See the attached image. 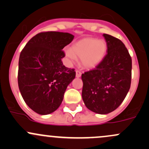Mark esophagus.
I'll return each instance as SVG.
<instances>
[{"label":"esophagus","instance_id":"obj_1","mask_svg":"<svg viewBox=\"0 0 149 149\" xmlns=\"http://www.w3.org/2000/svg\"><path fill=\"white\" fill-rule=\"evenodd\" d=\"M76 78H80L81 76V72L79 71H76Z\"/></svg>","mask_w":149,"mask_h":149}]
</instances>
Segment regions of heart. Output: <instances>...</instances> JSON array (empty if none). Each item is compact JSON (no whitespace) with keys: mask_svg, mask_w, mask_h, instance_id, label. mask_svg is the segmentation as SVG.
<instances>
[{"mask_svg":"<svg viewBox=\"0 0 149 149\" xmlns=\"http://www.w3.org/2000/svg\"><path fill=\"white\" fill-rule=\"evenodd\" d=\"M107 52V44L104 40L95 38H84L65 51L66 56L70 62L81 58L82 66L86 68H93L104 58Z\"/></svg>","mask_w":149,"mask_h":149,"instance_id":"b5f03b06","label":"heart"}]
</instances>
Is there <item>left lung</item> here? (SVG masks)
<instances>
[{
    "label": "left lung",
    "instance_id": "left-lung-1",
    "mask_svg": "<svg viewBox=\"0 0 149 149\" xmlns=\"http://www.w3.org/2000/svg\"><path fill=\"white\" fill-rule=\"evenodd\" d=\"M107 54L94 69L81 76L85 105L95 113L106 114L116 109L130 91L132 58L119 39L103 34Z\"/></svg>",
    "mask_w": 149,
    "mask_h": 149
}]
</instances>
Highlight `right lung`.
<instances>
[{
	"label": "right lung",
	"instance_id": "add662e5",
	"mask_svg": "<svg viewBox=\"0 0 149 149\" xmlns=\"http://www.w3.org/2000/svg\"><path fill=\"white\" fill-rule=\"evenodd\" d=\"M74 36L67 32H41L32 37L21 52L18 86L25 103L37 114L46 115L61 105L67 86L76 76L66 68L62 51Z\"/></svg>",
	"mask_w": 149,
	"mask_h": 149
}]
</instances>
